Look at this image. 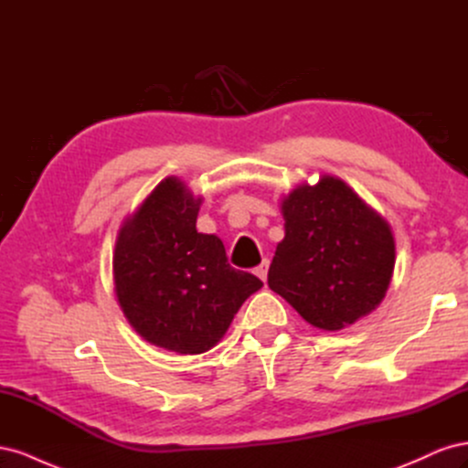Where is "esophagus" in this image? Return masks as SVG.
Listing matches in <instances>:
<instances>
[{
	"mask_svg": "<svg viewBox=\"0 0 468 468\" xmlns=\"http://www.w3.org/2000/svg\"><path fill=\"white\" fill-rule=\"evenodd\" d=\"M267 269H269V261H267V260H263V261L256 267V275H258L261 281L267 279Z\"/></svg>",
	"mask_w": 468,
	"mask_h": 468,
	"instance_id": "obj_1",
	"label": "esophagus"
}]
</instances>
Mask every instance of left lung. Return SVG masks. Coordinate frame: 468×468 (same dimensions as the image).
<instances>
[{"label": "left lung", "instance_id": "1", "mask_svg": "<svg viewBox=\"0 0 468 468\" xmlns=\"http://www.w3.org/2000/svg\"><path fill=\"white\" fill-rule=\"evenodd\" d=\"M281 212L285 238L269 267V289L320 330H342L373 313L394 271L388 222L332 176L292 189Z\"/></svg>", "mask_w": 468, "mask_h": 468}]
</instances>
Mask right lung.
Listing matches in <instances>:
<instances>
[{
  "label": "right lung",
  "instance_id": "add662e5",
  "mask_svg": "<svg viewBox=\"0 0 468 468\" xmlns=\"http://www.w3.org/2000/svg\"><path fill=\"white\" fill-rule=\"evenodd\" d=\"M199 197L165 177L119 230L112 253L117 301L146 342L181 353L208 351L263 282L229 263L224 244L197 232Z\"/></svg>",
  "mask_w": 468,
  "mask_h": 468
}]
</instances>
